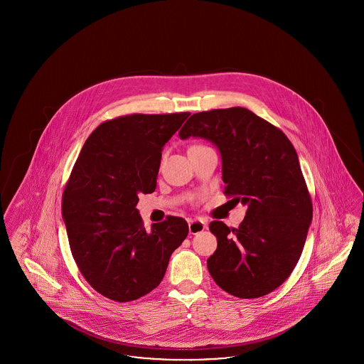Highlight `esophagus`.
Instances as JSON below:
<instances>
[{"label": "esophagus", "instance_id": "1", "mask_svg": "<svg viewBox=\"0 0 364 364\" xmlns=\"http://www.w3.org/2000/svg\"><path fill=\"white\" fill-rule=\"evenodd\" d=\"M208 228V224L199 218H193L188 221V229H190L191 235H198L202 230H205Z\"/></svg>", "mask_w": 364, "mask_h": 364}]
</instances>
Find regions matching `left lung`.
<instances>
[{
	"label": "left lung",
	"mask_w": 364,
	"mask_h": 364,
	"mask_svg": "<svg viewBox=\"0 0 364 364\" xmlns=\"http://www.w3.org/2000/svg\"><path fill=\"white\" fill-rule=\"evenodd\" d=\"M178 136L217 147L224 193L247 208L237 229L210 224L218 245L208 259V273L236 297L270 294L294 272L311 225V198L292 143L245 107L192 114Z\"/></svg>",
	"instance_id": "obj_1"
}]
</instances>
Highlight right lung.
<instances>
[{"label":"right lung","mask_w":364,"mask_h":364,"mask_svg":"<svg viewBox=\"0 0 364 364\" xmlns=\"http://www.w3.org/2000/svg\"><path fill=\"white\" fill-rule=\"evenodd\" d=\"M190 113L131 114L88 138L63 196L70 251L87 282L105 297L131 301L151 292L188 235L178 217L146 230L139 193L156 191L161 151Z\"/></svg>","instance_id":"obj_1"}]
</instances>
